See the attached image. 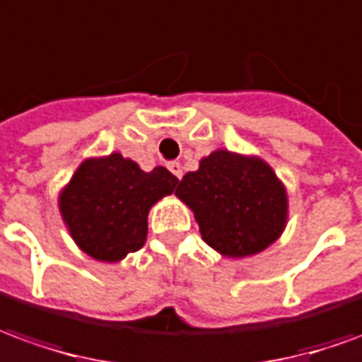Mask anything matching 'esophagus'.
Listing matches in <instances>:
<instances>
[{
  "label": "esophagus",
  "instance_id": "34e87169",
  "mask_svg": "<svg viewBox=\"0 0 362 362\" xmlns=\"http://www.w3.org/2000/svg\"><path fill=\"white\" fill-rule=\"evenodd\" d=\"M168 170H170L176 178H182V176H184V168H182L180 163H170L168 164Z\"/></svg>",
  "mask_w": 362,
  "mask_h": 362
}]
</instances>
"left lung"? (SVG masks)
<instances>
[{
    "label": "left lung",
    "instance_id": "obj_1",
    "mask_svg": "<svg viewBox=\"0 0 362 362\" xmlns=\"http://www.w3.org/2000/svg\"><path fill=\"white\" fill-rule=\"evenodd\" d=\"M176 196L194 211L202 239L227 259L259 255L286 229V186L260 156L217 148L182 178Z\"/></svg>",
    "mask_w": 362,
    "mask_h": 362
}]
</instances>
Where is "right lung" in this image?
Instances as JSON below:
<instances>
[{
	"label": "right lung",
	"mask_w": 362,
	"mask_h": 362,
	"mask_svg": "<svg viewBox=\"0 0 362 362\" xmlns=\"http://www.w3.org/2000/svg\"><path fill=\"white\" fill-rule=\"evenodd\" d=\"M178 178L164 166L151 173L121 153L92 156L58 194V209L80 251L119 262L146 241L148 211L170 196Z\"/></svg>",
	"instance_id": "obj_1"
}]
</instances>
